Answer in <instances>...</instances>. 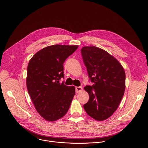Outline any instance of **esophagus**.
Segmentation results:
<instances>
[{
	"label": "esophagus",
	"instance_id": "1",
	"mask_svg": "<svg viewBox=\"0 0 148 148\" xmlns=\"http://www.w3.org/2000/svg\"><path fill=\"white\" fill-rule=\"evenodd\" d=\"M82 88L81 87V86H77V87H76L75 88V90H76V93H79V92H81L82 90Z\"/></svg>",
	"mask_w": 148,
	"mask_h": 148
}]
</instances>
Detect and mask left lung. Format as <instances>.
Returning <instances> with one entry per match:
<instances>
[{
    "instance_id": "obj_1",
    "label": "left lung",
    "mask_w": 148,
    "mask_h": 148,
    "mask_svg": "<svg viewBox=\"0 0 148 148\" xmlns=\"http://www.w3.org/2000/svg\"><path fill=\"white\" fill-rule=\"evenodd\" d=\"M81 54L89 80L94 83L84 88L89 99L84 108L95 120H105L116 111L123 97L124 70L116 59L98 47H84Z\"/></svg>"
}]
</instances>
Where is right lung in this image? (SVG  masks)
<instances>
[{"instance_id": "obj_1", "label": "right lung", "mask_w": 148, "mask_h": 148, "mask_svg": "<svg viewBox=\"0 0 148 148\" xmlns=\"http://www.w3.org/2000/svg\"><path fill=\"white\" fill-rule=\"evenodd\" d=\"M77 45L56 44L33 56L27 67L28 94L35 108L45 120L53 121L63 117L75 94L74 86L64 85L63 63Z\"/></svg>"}]
</instances>
